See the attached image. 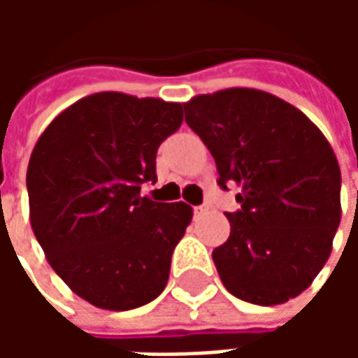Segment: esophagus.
<instances>
[{
    "mask_svg": "<svg viewBox=\"0 0 358 358\" xmlns=\"http://www.w3.org/2000/svg\"><path fill=\"white\" fill-rule=\"evenodd\" d=\"M207 210H209V207H207V205H195L194 215L199 218V217H203V215H207Z\"/></svg>",
    "mask_w": 358,
    "mask_h": 358,
    "instance_id": "obj_1",
    "label": "esophagus"
}]
</instances>
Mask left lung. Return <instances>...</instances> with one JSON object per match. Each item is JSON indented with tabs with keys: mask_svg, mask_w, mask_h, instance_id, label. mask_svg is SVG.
<instances>
[{
	"mask_svg": "<svg viewBox=\"0 0 358 358\" xmlns=\"http://www.w3.org/2000/svg\"><path fill=\"white\" fill-rule=\"evenodd\" d=\"M215 157L220 187L238 186L230 238L213 251L238 299L280 305L313 284L341 220V172L318 126L276 95L228 88L184 103Z\"/></svg>",
	"mask_w": 358,
	"mask_h": 358,
	"instance_id": "1",
	"label": "left lung"
}]
</instances>
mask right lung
<instances>
[{"instance_id": "obj_1", "label": "right lung", "mask_w": 358, "mask_h": 358, "mask_svg": "<svg viewBox=\"0 0 358 358\" xmlns=\"http://www.w3.org/2000/svg\"><path fill=\"white\" fill-rule=\"evenodd\" d=\"M182 103L99 92L61 110L27 171L30 226L51 268L97 308L130 310L161 295L194 210L141 197Z\"/></svg>"}]
</instances>
